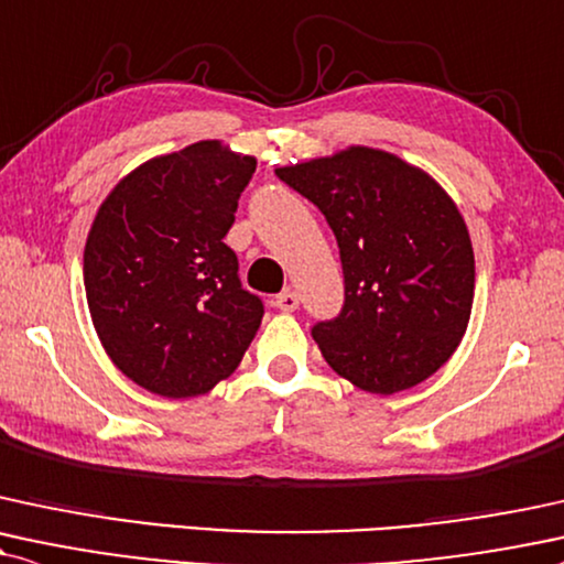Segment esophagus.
I'll list each match as a JSON object with an SVG mask.
<instances>
[{
	"instance_id": "obj_1",
	"label": "esophagus",
	"mask_w": 564,
	"mask_h": 564,
	"mask_svg": "<svg viewBox=\"0 0 564 564\" xmlns=\"http://www.w3.org/2000/svg\"><path fill=\"white\" fill-rule=\"evenodd\" d=\"M275 307L281 312H294L300 307V296H296L294 291H283V294L275 296Z\"/></svg>"
}]
</instances>
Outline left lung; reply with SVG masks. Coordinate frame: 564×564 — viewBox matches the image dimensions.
I'll use <instances>...</instances> for the list:
<instances>
[{"instance_id":"left-lung-1","label":"left lung","mask_w":564,"mask_h":564,"mask_svg":"<svg viewBox=\"0 0 564 564\" xmlns=\"http://www.w3.org/2000/svg\"><path fill=\"white\" fill-rule=\"evenodd\" d=\"M338 241L344 310L312 338L357 389L397 393L431 378L470 323L476 257L449 194L423 167L372 147L275 167Z\"/></svg>"}]
</instances>
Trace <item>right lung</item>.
Instances as JSON below:
<instances>
[{
	"label": "right lung",
	"mask_w": 564,
	"mask_h": 564,
	"mask_svg": "<svg viewBox=\"0 0 564 564\" xmlns=\"http://www.w3.org/2000/svg\"><path fill=\"white\" fill-rule=\"evenodd\" d=\"M257 160L196 141L141 162L94 217L84 286L115 368L167 399L213 391L239 368L262 323L226 234Z\"/></svg>",
	"instance_id": "right-lung-1"
}]
</instances>
